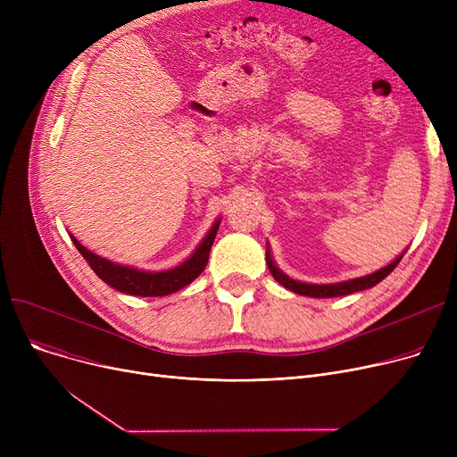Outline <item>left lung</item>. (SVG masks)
<instances>
[{
  "label": "left lung",
  "instance_id": "obj_1",
  "mask_svg": "<svg viewBox=\"0 0 457 457\" xmlns=\"http://www.w3.org/2000/svg\"><path fill=\"white\" fill-rule=\"evenodd\" d=\"M402 259L396 257L391 265L383 267L381 270L374 272V274H369V276H363V278H353V279H348V281H341V283H328V285H315V283H303V281H296V279H291L287 274H283L279 269H276L274 261L269 259V269L274 276V279L278 283H281L285 289H289L296 295H302V296H313V298H335V296H346V295H352V293H357V291H365V289H370V287L378 285L381 279H386L393 270L395 267L398 265Z\"/></svg>",
  "mask_w": 457,
  "mask_h": 457
}]
</instances>
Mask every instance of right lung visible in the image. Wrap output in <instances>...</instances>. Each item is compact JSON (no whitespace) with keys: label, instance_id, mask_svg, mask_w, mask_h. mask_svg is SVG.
Here are the masks:
<instances>
[{"label":"right lung","instance_id":"obj_1","mask_svg":"<svg viewBox=\"0 0 457 457\" xmlns=\"http://www.w3.org/2000/svg\"><path fill=\"white\" fill-rule=\"evenodd\" d=\"M219 226H220V220H216L209 229V233L205 235L204 241L200 243V246L196 248V252L192 253L185 262H181L179 267L162 270V272H144L131 267L118 265V262H112L87 250L76 237H71V243L76 245L83 259H87L96 276H98L102 281H105L107 285H111L112 289L126 295H133V296H166L183 289V287L195 281L204 272V269L207 267L209 252L214 243L216 231H219Z\"/></svg>","mask_w":457,"mask_h":457}]
</instances>
